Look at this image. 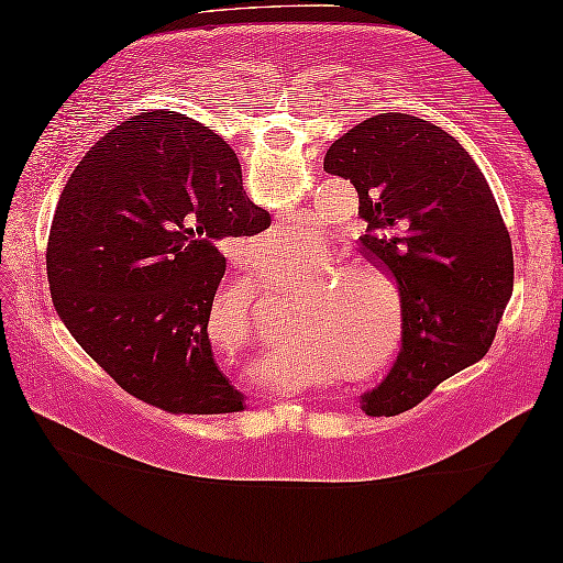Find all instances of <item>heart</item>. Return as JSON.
Here are the masks:
<instances>
[{
	"instance_id": "b5f03b06",
	"label": "heart",
	"mask_w": 563,
	"mask_h": 563,
	"mask_svg": "<svg viewBox=\"0 0 563 563\" xmlns=\"http://www.w3.org/2000/svg\"><path fill=\"white\" fill-rule=\"evenodd\" d=\"M311 231L305 227H282L266 233L262 241L254 244V256L262 264H276L284 258L301 254V249L311 244ZM342 272H332L319 287V297L342 282ZM330 291V290H329ZM331 292V291H330ZM327 294V292H325ZM328 295V294H327ZM369 336V324L362 317V311L354 305V299L342 287L319 301V309L309 311L305 322H299L291 340L297 347L309 354L311 360L327 367H340L342 362L357 357ZM342 377L357 379L362 375V365H352L340 372Z\"/></svg>"
}]
</instances>
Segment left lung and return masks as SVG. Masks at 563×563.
I'll list each match as a JSON object with an SVG mask.
<instances>
[{"label":"left lung","instance_id":"obj_1","mask_svg":"<svg viewBox=\"0 0 563 563\" xmlns=\"http://www.w3.org/2000/svg\"><path fill=\"white\" fill-rule=\"evenodd\" d=\"M324 170L357 188L362 254L400 291V352L362 395V410L390 418L488 352L514 294L511 236L468 151L422 118L362 120L330 145Z\"/></svg>","mask_w":563,"mask_h":563}]
</instances>
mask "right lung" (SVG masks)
<instances>
[{
    "label": "right lung",
    "instance_id": "obj_1",
    "mask_svg": "<svg viewBox=\"0 0 563 563\" xmlns=\"http://www.w3.org/2000/svg\"><path fill=\"white\" fill-rule=\"evenodd\" d=\"M272 216L246 198L236 153L180 112H143L100 137L59 196L47 279L77 344L137 400L168 412L244 410L216 365L209 317L223 239Z\"/></svg>",
    "mask_w": 563,
    "mask_h": 563
}]
</instances>
